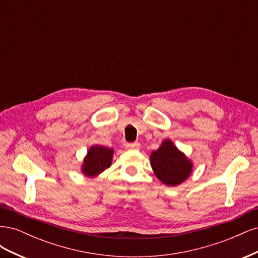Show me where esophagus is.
<instances>
[{
  "label": "esophagus",
  "instance_id": "esophagus-1",
  "mask_svg": "<svg viewBox=\"0 0 258 258\" xmlns=\"http://www.w3.org/2000/svg\"><path fill=\"white\" fill-rule=\"evenodd\" d=\"M124 147H126L127 150H129V151H138L140 148V143H138V142L127 143L126 145H124Z\"/></svg>",
  "mask_w": 258,
  "mask_h": 258
}]
</instances>
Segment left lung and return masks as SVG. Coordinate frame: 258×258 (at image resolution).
<instances>
[{
  "instance_id": "8db88e82",
  "label": "left lung",
  "mask_w": 258,
  "mask_h": 258,
  "mask_svg": "<svg viewBox=\"0 0 258 258\" xmlns=\"http://www.w3.org/2000/svg\"><path fill=\"white\" fill-rule=\"evenodd\" d=\"M151 162L155 175L169 186L181 184L191 172V162L170 140H166L157 151L152 153Z\"/></svg>"
}]
</instances>
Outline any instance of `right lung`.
Listing matches in <instances>:
<instances>
[{
	"instance_id": "right-lung-1",
	"label": "right lung",
	"mask_w": 258,
	"mask_h": 258,
	"mask_svg": "<svg viewBox=\"0 0 258 258\" xmlns=\"http://www.w3.org/2000/svg\"><path fill=\"white\" fill-rule=\"evenodd\" d=\"M113 151L105 146L95 145L88 151L84 160L83 172L87 176H96L107 168H110Z\"/></svg>"
}]
</instances>
